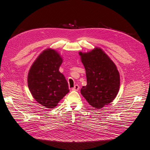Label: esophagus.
<instances>
[{
    "label": "esophagus",
    "instance_id": "esophagus-1",
    "mask_svg": "<svg viewBox=\"0 0 150 150\" xmlns=\"http://www.w3.org/2000/svg\"><path fill=\"white\" fill-rule=\"evenodd\" d=\"M79 86L78 85H75V86H74V87H73V88H72V90L73 91H77L79 89Z\"/></svg>",
    "mask_w": 150,
    "mask_h": 150
}]
</instances>
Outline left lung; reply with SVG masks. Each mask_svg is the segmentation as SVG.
<instances>
[{"label":"left lung","instance_id":"left-lung-1","mask_svg":"<svg viewBox=\"0 0 150 150\" xmlns=\"http://www.w3.org/2000/svg\"><path fill=\"white\" fill-rule=\"evenodd\" d=\"M86 71L87 84L81 93L95 108H102L116 98L120 88V75L114 62L99 47L79 52Z\"/></svg>","mask_w":150,"mask_h":150}]
</instances>
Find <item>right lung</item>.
I'll return each instance as SVG.
<instances>
[{"instance_id":"obj_1","label":"right lung","mask_w":150,"mask_h":150,"mask_svg":"<svg viewBox=\"0 0 150 150\" xmlns=\"http://www.w3.org/2000/svg\"><path fill=\"white\" fill-rule=\"evenodd\" d=\"M63 59L56 51L44 50L33 63L28 85L35 100L47 108H55L69 92L68 83L59 69Z\"/></svg>"}]
</instances>
